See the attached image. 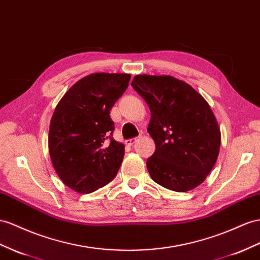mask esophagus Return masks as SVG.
Segmentation results:
<instances>
[{
    "instance_id": "esophagus-1",
    "label": "esophagus",
    "mask_w": 260,
    "mask_h": 260,
    "mask_svg": "<svg viewBox=\"0 0 260 260\" xmlns=\"http://www.w3.org/2000/svg\"><path fill=\"white\" fill-rule=\"evenodd\" d=\"M139 139V137H135V138H131V139H127V141H126V145H128V146H132V145H134L137 141Z\"/></svg>"
}]
</instances>
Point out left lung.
Returning a JSON list of instances; mask_svg holds the SVG:
<instances>
[{
  "label": "left lung",
  "mask_w": 260,
  "mask_h": 260,
  "mask_svg": "<svg viewBox=\"0 0 260 260\" xmlns=\"http://www.w3.org/2000/svg\"><path fill=\"white\" fill-rule=\"evenodd\" d=\"M132 86L151 114L147 131L156 150L146 162L151 179L176 192L197 188L214 167L221 146V131L209 103L171 76L138 75Z\"/></svg>",
  "instance_id": "obj_1"
}]
</instances>
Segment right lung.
I'll list each match as a JSON object with an SVG mask.
<instances>
[{"mask_svg":"<svg viewBox=\"0 0 260 260\" xmlns=\"http://www.w3.org/2000/svg\"><path fill=\"white\" fill-rule=\"evenodd\" d=\"M129 79L128 73H91L73 84L56 106L49 155L58 177L78 193L104 187L121 167L125 146L112 137L110 111Z\"/></svg>","mask_w":260,"mask_h":260,"instance_id":"obj_1","label":"right lung"}]
</instances>
